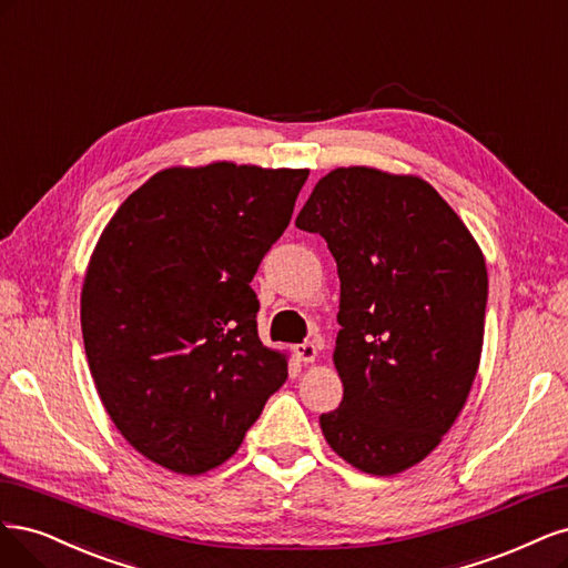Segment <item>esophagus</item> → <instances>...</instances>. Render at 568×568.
I'll return each mask as SVG.
<instances>
[{
  "label": "esophagus",
  "instance_id": "esophagus-1",
  "mask_svg": "<svg viewBox=\"0 0 568 568\" xmlns=\"http://www.w3.org/2000/svg\"><path fill=\"white\" fill-rule=\"evenodd\" d=\"M295 356H297L302 363L316 361V356H318L316 344H314V342H302V344H297V346H295Z\"/></svg>",
  "mask_w": 568,
  "mask_h": 568
}]
</instances>
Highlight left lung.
Masks as SVG:
<instances>
[{"label": "left lung", "mask_w": 568, "mask_h": 568, "mask_svg": "<svg viewBox=\"0 0 568 568\" xmlns=\"http://www.w3.org/2000/svg\"><path fill=\"white\" fill-rule=\"evenodd\" d=\"M337 262L335 368L344 396L321 415L331 448L375 477L417 465L469 396L484 346V254L419 176L325 174L297 214Z\"/></svg>", "instance_id": "8db88e82"}]
</instances>
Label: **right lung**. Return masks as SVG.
Here are the masks:
<instances>
[{"label": "right lung", "instance_id": "1", "mask_svg": "<svg viewBox=\"0 0 568 568\" xmlns=\"http://www.w3.org/2000/svg\"><path fill=\"white\" fill-rule=\"evenodd\" d=\"M308 170L212 162L153 174L103 229L82 285L91 377L120 434L176 474L243 444L287 361L250 287Z\"/></svg>", "mask_w": 568, "mask_h": 568}]
</instances>
